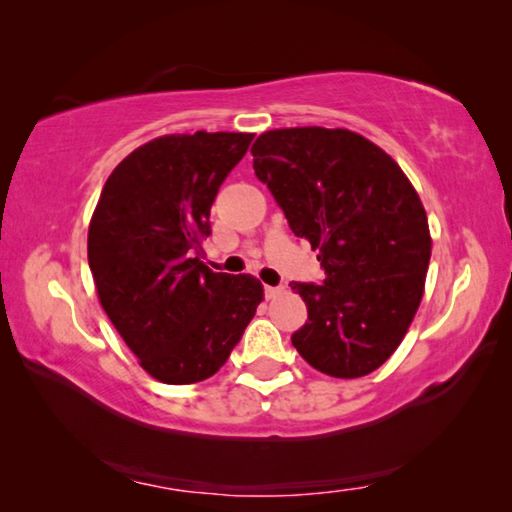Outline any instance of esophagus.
<instances>
[{
  "label": "esophagus",
  "mask_w": 512,
  "mask_h": 512,
  "mask_svg": "<svg viewBox=\"0 0 512 512\" xmlns=\"http://www.w3.org/2000/svg\"><path fill=\"white\" fill-rule=\"evenodd\" d=\"M264 293H266V298H268V300H273V298H277V296H282V293H284V287H268V284H266V287H264Z\"/></svg>",
  "instance_id": "1"
}]
</instances>
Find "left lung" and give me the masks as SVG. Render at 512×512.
I'll list each match as a JSON object with an SVG mask.
<instances>
[{"label":"left lung","mask_w":512,"mask_h":512,"mask_svg":"<svg viewBox=\"0 0 512 512\" xmlns=\"http://www.w3.org/2000/svg\"><path fill=\"white\" fill-rule=\"evenodd\" d=\"M250 153L325 268L323 284H291L309 314L293 348L329 377L370 375L402 343L424 293L431 235L418 192L391 155L348 128H275Z\"/></svg>","instance_id":"8db88e82"}]
</instances>
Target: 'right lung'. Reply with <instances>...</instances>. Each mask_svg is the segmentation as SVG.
<instances>
[{"mask_svg":"<svg viewBox=\"0 0 512 512\" xmlns=\"http://www.w3.org/2000/svg\"><path fill=\"white\" fill-rule=\"evenodd\" d=\"M253 133L162 135L128 153L101 189L88 262L103 311L162 384L212 377L239 343L262 282L196 257L210 207Z\"/></svg>","mask_w":512,"mask_h":512,"instance_id":"obj_1","label":"right lung"}]
</instances>
